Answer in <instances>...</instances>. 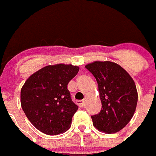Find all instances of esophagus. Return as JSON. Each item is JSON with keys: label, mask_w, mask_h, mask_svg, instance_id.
I'll return each mask as SVG.
<instances>
[{"label": "esophagus", "mask_w": 156, "mask_h": 156, "mask_svg": "<svg viewBox=\"0 0 156 156\" xmlns=\"http://www.w3.org/2000/svg\"><path fill=\"white\" fill-rule=\"evenodd\" d=\"M84 102H85L84 100H80V101H77V104L80 107H83L84 106Z\"/></svg>", "instance_id": "1"}]
</instances>
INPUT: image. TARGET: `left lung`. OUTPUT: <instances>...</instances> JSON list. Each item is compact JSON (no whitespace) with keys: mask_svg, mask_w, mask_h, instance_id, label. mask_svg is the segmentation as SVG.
Instances as JSON below:
<instances>
[{"mask_svg":"<svg viewBox=\"0 0 156 156\" xmlns=\"http://www.w3.org/2000/svg\"><path fill=\"white\" fill-rule=\"evenodd\" d=\"M85 68L96 78L102 107L91 116L95 128L105 133L119 132L135 113L138 101L136 87L124 69L110 61H96Z\"/></svg>","mask_w":156,"mask_h":156,"instance_id":"obj_1","label":"left lung"}]
</instances>
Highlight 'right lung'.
<instances>
[{
  "mask_svg": "<svg viewBox=\"0 0 156 156\" xmlns=\"http://www.w3.org/2000/svg\"><path fill=\"white\" fill-rule=\"evenodd\" d=\"M72 65L47 66L30 75L20 91L23 110L37 129L49 136L70 128L78 107L72 101L67 86L78 74Z\"/></svg>",
  "mask_w": 156,
  "mask_h": 156,
  "instance_id": "obj_1",
  "label": "right lung"
}]
</instances>
